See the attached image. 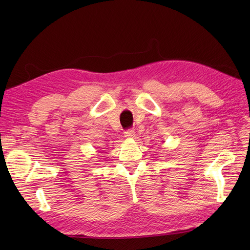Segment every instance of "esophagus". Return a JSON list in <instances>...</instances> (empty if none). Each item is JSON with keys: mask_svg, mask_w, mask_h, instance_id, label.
Here are the masks:
<instances>
[{"mask_svg": "<svg viewBox=\"0 0 250 250\" xmlns=\"http://www.w3.org/2000/svg\"><path fill=\"white\" fill-rule=\"evenodd\" d=\"M134 130H132V129H128V130H126V131H124V137L126 138V139H132L133 137H134Z\"/></svg>", "mask_w": 250, "mask_h": 250, "instance_id": "esophagus-1", "label": "esophagus"}]
</instances>
